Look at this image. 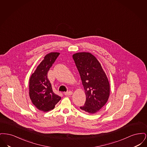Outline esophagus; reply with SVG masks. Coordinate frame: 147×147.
I'll list each match as a JSON object with an SVG mask.
<instances>
[{
    "instance_id": "34e87169",
    "label": "esophagus",
    "mask_w": 147,
    "mask_h": 147,
    "mask_svg": "<svg viewBox=\"0 0 147 147\" xmlns=\"http://www.w3.org/2000/svg\"><path fill=\"white\" fill-rule=\"evenodd\" d=\"M73 94V92L71 91H68V92H64V95L65 96H70L71 95Z\"/></svg>"
}]
</instances>
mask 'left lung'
<instances>
[{
    "label": "left lung",
    "instance_id": "obj_1",
    "mask_svg": "<svg viewBox=\"0 0 147 147\" xmlns=\"http://www.w3.org/2000/svg\"><path fill=\"white\" fill-rule=\"evenodd\" d=\"M80 74L86 95L84 112L93 114L98 111L107 102L110 95L107 77L96 57L89 52H79L73 55Z\"/></svg>",
    "mask_w": 147,
    "mask_h": 147
}]
</instances>
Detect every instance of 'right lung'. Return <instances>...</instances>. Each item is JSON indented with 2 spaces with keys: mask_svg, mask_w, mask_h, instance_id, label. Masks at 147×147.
Masks as SVG:
<instances>
[{
  "mask_svg": "<svg viewBox=\"0 0 147 147\" xmlns=\"http://www.w3.org/2000/svg\"><path fill=\"white\" fill-rule=\"evenodd\" d=\"M59 55L58 52H51L46 55L37 66L29 81V95L32 104L43 112L53 110L61 98L53 91L47 78L49 68Z\"/></svg>",
  "mask_w": 147,
  "mask_h": 147,
  "instance_id": "right-lung-1",
  "label": "right lung"
}]
</instances>
